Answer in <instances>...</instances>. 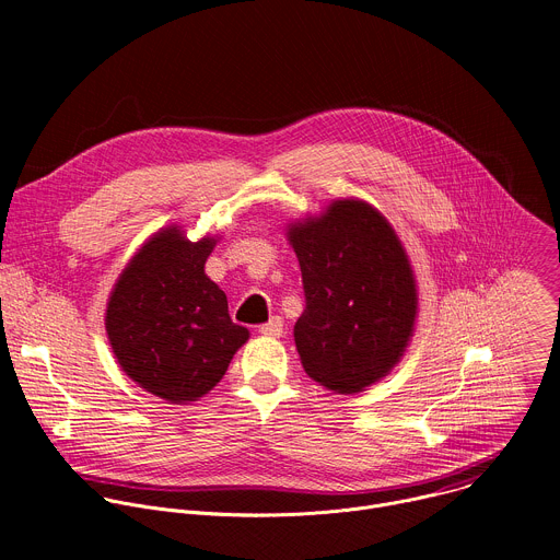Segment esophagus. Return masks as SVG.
<instances>
[{
	"mask_svg": "<svg viewBox=\"0 0 560 560\" xmlns=\"http://www.w3.org/2000/svg\"><path fill=\"white\" fill-rule=\"evenodd\" d=\"M259 332H261L264 337H272V339H277V337H281V335H283V322H281L279 316H272L268 324L259 326Z\"/></svg>",
	"mask_w": 560,
	"mask_h": 560,
	"instance_id": "obj_1",
	"label": "esophagus"
}]
</instances>
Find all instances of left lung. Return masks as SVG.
Wrapping results in <instances>:
<instances>
[{
    "label": "left lung",
    "instance_id": "1",
    "mask_svg": "<svg viewBox=\"0 0 560 560\" xmlns=\"http://www.w3.org/2000/svg\"><path fill=\"white\" fill-rule=\"evenodd\" d=\"M305 292L294 343L310 378L354 394L401 361L417 322V281L389 221L361 199L288 225Z\"/></svg>",
    "mask_w": 560,
    "mask_h": 560
}]
</instances>
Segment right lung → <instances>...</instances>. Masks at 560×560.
Listing matches in <instances>:
<instances>
[{
  "instance_id": "obj_1",
  "label": "right lung",
  "mask_w": 560,
  "mask_h": 560,
  "mask_svg": "<svg viewBox=\"0 0 560 560\" xmlns=\"http://www.w3.org/2000/svg\"><path fill=\"white\" fill-rule=\"evenodd\" d=\"M214 246V236L188 242L177 225L162 228L108 299L106 332L119 368L168 404L208 394L250 337L232 324L225 292L203 270Z\"/></svg>"
}]
</instances>
